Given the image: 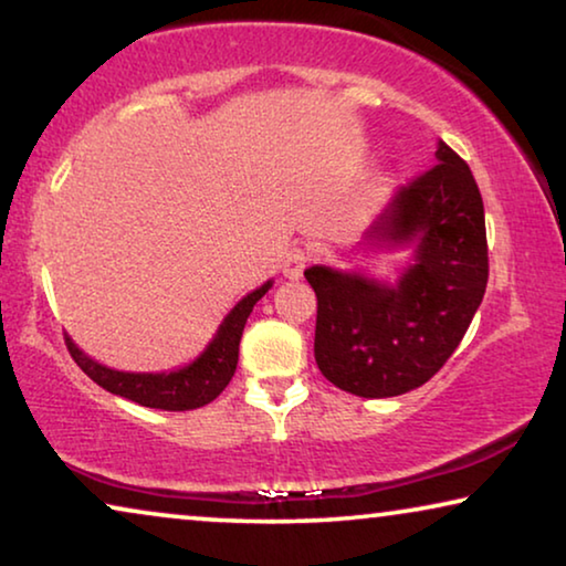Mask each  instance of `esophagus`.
<instances>
[{
	"mask_svg": "<svg viewBox=\"0 0 566 566\" xmlns=\"http://www.w3.org/2000/svg\"><path fill=\"white\" fill-rule=\"evenodd\" d=\"M310 261V254L305 249L300 247H292L290 251L284 254V261H282V272L284 276H290V280H297V276H302V272H305Z\"/></svg>",
	"mask_w": 566,
	"mask_h": 566,
	"instance_id": "esophagus-1",
	"label": "esophagus"
}]
</instances>
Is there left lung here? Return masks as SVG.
Listing matches in <instances>:
<instances>
[{
  "label": "left lung",
  "instance_id": "8db88e82",
  "mask_svg": "<svg viewBox=\"0 0 566 566\" xmlns=\"http://www.w3.org/2000/svg\"><path fill=\"white\" fill-rule=\"evenodd\" d=\"M368 239L417 247L396 286L327 266L305 280L317 294V368L337 389L386 399L427 384L483 302L485 210L465 159L440 142L437 165L399 188Z\"/></svg>",
  "mask_w": 566,
  "mask_h": 566
}]
</instances>
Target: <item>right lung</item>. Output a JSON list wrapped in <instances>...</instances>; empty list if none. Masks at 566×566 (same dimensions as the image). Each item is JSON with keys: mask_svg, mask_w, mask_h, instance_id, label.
I'll return each mask as SVG.
<instances>
[{"mask_svg": "<svg viewBox=\"0 0 566 566\" xmlns=\"http://www.w3.org/2000/svg\"><path fill=\"white\" fill-rule=\"evenodd\" d=\"M269 286H272V282L261 284L259 290L247 294L229 312L223 325L218 327L213 343L208 345L206 353L198 360H192L190 366L170 370V374H124V370H112L96 364V360H91L65 335L67 353H71V358L78 364L83 374L91 381H96L101 389L124 396L129 401H137L142 407L165 411H188L206 407L233 378L235 364H239V343L243 335V325H247L256 302L269 292Z\"/></svg>", "mask_w": 566, "mask_h": 566, "instance_id": "1", "label": "right lung"}]
</instances>
